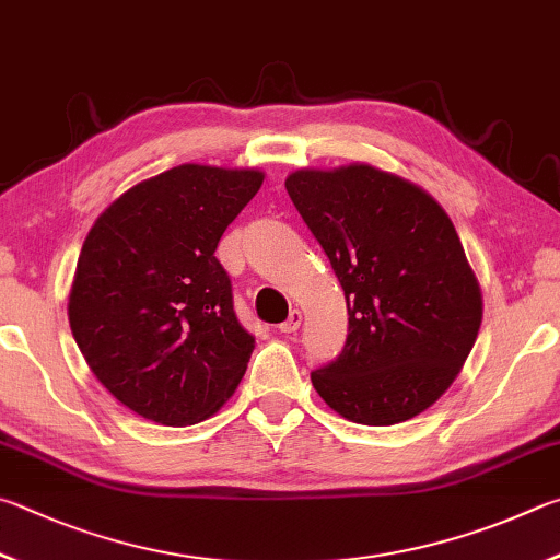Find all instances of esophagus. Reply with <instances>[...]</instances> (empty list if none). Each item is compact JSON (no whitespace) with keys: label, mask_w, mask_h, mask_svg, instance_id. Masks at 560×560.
<instances>
[{"label":"esophagus","mask_w":560,"mask_h":560,"mask_svg":"<svg viewBox=\"0 0 560 560\" xmlns=\"http://www.w3.org/2000/svg\"><path fill=\"white\" fill-rule=\"evenodd\" d=\"M300 325H302V312L300 310H292L290 312V317L282 322V325L278 327L282 335H292V331H298L300 329Z\"/></svg>","instance_id":"1"}]
</instances>
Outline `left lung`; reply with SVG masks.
Returning <instances> with one entry per match:
<instances>
[{
  "mask_svg": "<svg viewBox=\"0 0 560 560\" xmlns=\"http://www.w3.org/2000/svg\"><path fill=\"white\" fill-rule=\"evenodd\" d=\"M285 189L349 312L347 345L312 371V386L361 425L423 413L453 384L482 325V292L450 215L420 186L371 164L298 170Z\"/></svg>",
  "mask_w": 560,
  "mask_h": 560,
  "instance_id": "8db88e82",
  "label": "left lung"
}]
</instances>
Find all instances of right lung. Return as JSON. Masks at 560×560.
Returning a JSON list of instances; mask_svg holds the SVG:
<instances>
[{
	"label": "right lung",
	"mask_w": 560,
	"mask_h": 560,
	"mask_svg": "<svg viewBox=\"0 0 560 560\" xmlns=\"http://www.w3.org/2000/svg\"><path fill=\"white\" fill-rule=\"evenodd\" d=\"M258 170L182 164L125 191L78 255L68 322L97 381L160 425H194L233 396L255 349L215 258Z\"/></svg>",
	"instance_id": "right-lung-1"
}]
</instances>
